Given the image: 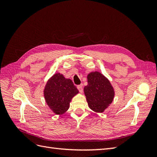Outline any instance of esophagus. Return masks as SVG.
Returning a JSON list of instances; mask_svg holds the SVG:
<instances>
[{
    "label": "esophagus",
    "instance_id": "obj_1",
    "mask_svg": "<svg viewBox=\"0 0 157 157\" xmlns=\"http://www.w3.org/2000/svg\"><path fill=\"white\" fill-rule=\"evenodd\" d=\"M77 88H78V91H79L80 93H82V92H83V87H82V85H78V86H77Z\"/></svg>",
    "mask_w": 157,
    "mask_h": 157
}]
</instances>
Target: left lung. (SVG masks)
Masks as SVG:
<instances>
[{"label": "left lung", "instance_id": "1", "mask_svg": "<svg viewBox=\"0 0 157 157\" xmlns=\"http://www.w3.org/2000/svg\"><path fill=\"white\" fill-rule=\"evenodd\" d=\"M87 78L88 85L84 91L88 105L94 111L103 112L113 100V88L109 80L98 71L90 73Z\"/></svg>", "mask_w": 157, "mask_h": 157}]
</instances>
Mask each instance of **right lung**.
<instances>
[{"label": "right lung", "mask_w": 157, "mask_h": 157, "mask_svg": "<svg viewBox=\"0 0 157 157\" xmlns=\"http://www.w3.org/2000/svg\"><path fill=\"white\" fill-rule=\"evenodd\" d=\"M78 90L71 79L56 73L46 83L44 90L46 103L56 115H61L68 110L72 98Z\"/></svg>", "instance_id": "1"}]
</instances>
